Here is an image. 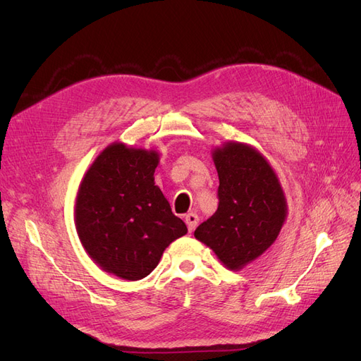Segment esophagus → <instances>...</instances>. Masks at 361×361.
<instances>
[{"label":"esophagus","mask_w":361,"mask_h":361,"mask_svg":"<svg viewBox=\"0 0 361 361\" xmlns=\"http://www.w3.org/2000/svg\"><path fill=\"white\" fill-rule=\"evenodd\" d=\"M185 221H187L188 231H190V232H194V228L197 227V223H199V216H197V214L190 212V214L185 215Z\"/></svg>","instance_id":"obj_1"}]
</instances>
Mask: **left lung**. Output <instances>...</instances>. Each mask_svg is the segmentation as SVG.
<instances>
[{"label":"left lung","mask_w":361,"mask_h":361,"mask_svg":"<svg viewBox=\"0 0 361 361\" xmlns=\"http://www.w3.org/2000/svg\"><path fill=\"white\" fill-rule=\"evenodd\" d=\"M212 158L220 179L218 209L194 236L238 271L274 244L288 214L285 192L265 157L248 145L228 141Z\"/></svg>","instance_id":"left-lung-1"}]
</instances>
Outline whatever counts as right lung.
Returning a JSON list of instances; mask_svg holds the SVG:
<instances>
[{
	"label": "right lung",
	"instance_id": "obj_1",
	"mask_svg": "<svg viewBox=\"0 0 361 361\" xmlns=\"http://www.w3.org/2000/svg\"><path fill=\"white\" fill-rule=\"evenodd\" d=\"M155 150L113 143L84 174L75 203L81 244L97 265L125 280H141L174 239L188 232L171 212L154 173Z\"/></svg>",
	"mask_w": 361,
	"mask_h": 361
}]
</instances>
